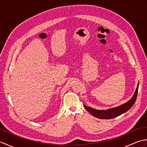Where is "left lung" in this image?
<instances>
[{"label":"left lung","mask_w":147,"mask_h":147,"mask_svg":"<svg viewBox=\"0 0 147 147\" xmlns=\"http://www.w3.org/2000/svg\"><path fill=\"white\" fill-rule=\"evenodd\" d=\"M138 86L139 83H138L135 93H134V95L129 100L119 106H117V107L109 109L107 110H98V109H93L92 107H88V106H86L85 105H83L86 109V110L89 112L90 114H91L93 116L95 117L101 119H109L116 117L129 110L133 104H135L137 94H138Z\"/></svg>","instance_id":"left-lung-1"}]
</instances>
